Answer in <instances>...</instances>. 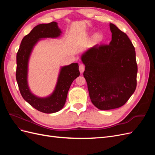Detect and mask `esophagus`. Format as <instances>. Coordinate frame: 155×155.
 <instances>
[{
    "instance_id": "34e87169",
    "label": "esophagus",
    "mask_w": 155,
    "mask_h": 155,
    "mask_svg": "<svg viewBox=\"0 0 155 155\" xmlns=\"http://www.w3.org/2000/svg\"><path fill=\"white\" fill-rule=\"evenodd\" d=\"M79 71H80L81 74H82V73H83L84 71H85V66H84V65L82 64H79Z\"/></svg>"
}]
</instances>
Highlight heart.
I'll return each instance as SVG.
<instances>
[{
  "label": "heart",
  "mask_w": 155,
  "mask_h": 155,
  "mask_svg": "<svg viewBox=\"0 0 155 155\" xmlns=\"http://www.w3.org/2000/svg\"><path fill=\"white\" fill-rule=\"evenodd\" d=\"M91 34H89V35H91ZM92 42L94 44H99L103 41L104 40V35H103L101 33H96L92 37Z\"/></svg>",
  "instance_id": "1"
}]
</instances>
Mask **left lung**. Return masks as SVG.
<instances>
[{"label": "left lung", "instance_id": "obj_1", "mask_svg": "<svg viewBox=\"0 0 155 155\" xmlns=\"http://www.w3.org/2000/svg\"><path fill=\"white\" fill-rule=\"evenodd\" d=\"M109 45H95L81 59L92 104L100 110L123 106L137 87L138 67L133 45L125 33L110 22Z\"/></svg>", "mask_w": 155, "mask_h": 155}]
</instances>
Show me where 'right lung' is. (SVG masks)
<instances>
[{"instance_id":"1","label":"right lung","mask_w":155,"mask_h":155,"mask_svg":"<svg viewBox=\"0 0 155 155\" xmlns=\"http://www.w3.org/2000/svg\"><path fill=\"white\" fill-rule=\"evenodd\" d=\"M62 31L56 22L40 24L22 39L17 54L16 79L24 100L35 109L44 113H54L62 109L66 102L70 85L80 73L78 63L61 67L54 91L46 97H39L31 91L28 85V64L32 51L42 39L58 38Z\"/></svg>"}]
</instances>
